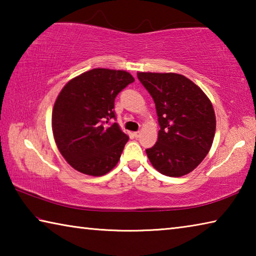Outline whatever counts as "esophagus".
Returning <instances> with one entry per match:
<instances>
[{
	"mask_svg": "<svg viewBox=\"0 0 256 256\" xmlns=\"http://www.w3.org/2000/svg\"><path fill=\"white\" fill-rule=\"evenodd\" d=\"M140 134H141V133H140V131H138V132H134V133H133V136H136V138H138V136H140Z\"/></svg>",
	"mask_w": 256,
	"mask_h": 256,
	"instance_id": "esophagus-1",
	"label": "esophagus"
}]
</instances>
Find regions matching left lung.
<instances>
[{
    "label": "left lung",
    "mask_w": 256,
    "mask_h": 256,
    "mask_svg": "<svg viewBox=\"0 0 256 256\" xmlns=\"http://www.w3.org/2000/svg\"><path fill=\"white\" fill-rule=\"evenodd\" d=\"M138 78L154 99L160 125L157 142L146 150L151 164L166 176L188 174L214 142L216 115L210 99L177 73L138 72Z\"/></svg>",
    "instance_id": "8db88e82"
}]
</instances>
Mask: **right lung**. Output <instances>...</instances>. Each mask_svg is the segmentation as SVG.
I'll use <instances>...</instances> for the list:
<instances>
[{
  "instance_id": "obj_1",
  "label": "right lung",
  "mask_w": 256,
  "mask_h": 256,
  "mask_svg": "<svg viewBox=\"0 0 256 256\" xmlns=\"http://www.w3.org/2000/svg\"><path fill=\"white\" fill-rule=\"evenodd\" d=\"M133 81L126 71L92 68L60 90L52 128L60 154L76 170L102 176L118 164L128 136L118 123H105L115 118V98Z\"/></svg>"
}]
</instances>
